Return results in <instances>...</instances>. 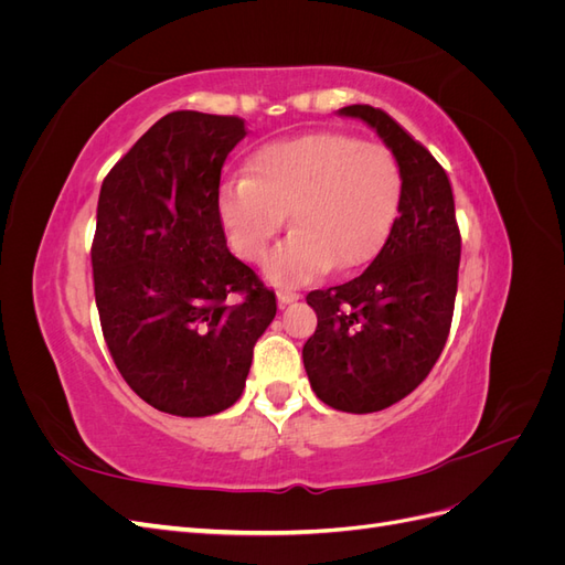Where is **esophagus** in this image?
I'll return each instance as SVG.
<instances>
[{"mask_svg": "<svg viewBox=\"0 0 565 565\" xmlns=\"http://www.w3.org/2000/svg\"><path fill=\"white\" fill-rule=\"evenodd\" d=\"M297 299H299V295L292 292V289H278V303L280 306H287V303H292Z\"/></svg>", "mask_w": 565, "mask_h": 565, "instance_id": "obj_1", "label": "esophagus"}]
</instances>
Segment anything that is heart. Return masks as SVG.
I'll use <instances>...</instances> for the list:
<instances>
[{
    "mask_svg": "<svg viewBox=\"0 0 565 565\" xmlns=\"http://www.w3.org/2000/svg\"><path fill=\"white\" fill-rule=\"evenodd\" d=\"M249 177L221 185L216 210L231 249L259 264L289 212L295 231L273 252L266 276L303 285L332 266L349 270L377 254L401 202V167L380 143L311 131L262 146Z\"/></svg>",
    "mask_w": 565,
    "mask_h": 565,
    "instance_id": "heart-1",
    "label": "heart"
}]
</instances>
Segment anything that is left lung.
<instances>
[{
  "label": "left lung",
  "mask_w": 565,
  "mask_h": 565,
  "mask_svg": "<svg viewBox=\"0 0 565 565\" xmlns=\"http://www.w3.org/2000/svg\"><path fill=\"white\" fill-rule=\"evenodd\" d=\"M339 115L367 122L401 167L398 216L361 276L306 297L318 316L303 344L316 396L341 413H377L413 393L450 332L461 237L452 185L436 158L372 106Z\"/></svg>",
  "instance_id": "obj_1"
}]
</instances>
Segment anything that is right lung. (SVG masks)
I'll return each instance as SVG.
<instances>
[{
    "label": "right lung",
    "instance_id": "1",
    "mask_svg": "<svg viewBox=\"0 0 565 565\" xmlns=\"http://www.w3.org/2000/svg\"><path fill=\"white\" fill-rule=\"evenodd\" d=\"M245 119L177 110L100 185L94 295L108 351L160 413L207 417L243 396L276 292L228 252L216 198Z\"/></svg>",
    "mask_w": 565,
    "mask_h": 565
}]
</instances>
